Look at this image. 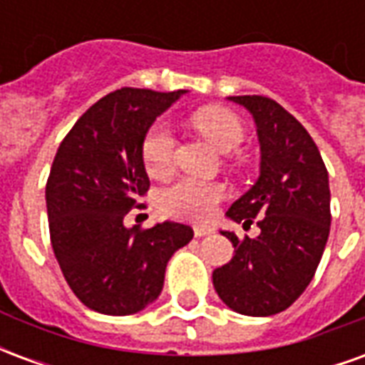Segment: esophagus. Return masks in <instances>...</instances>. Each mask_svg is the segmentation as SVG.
Segmentation results:
<instances>
[{
    "label": "esophagus",
    "instance_id": "esophagus-1",
    "mask_svg": "<svg viewBox=\"0 0 365 365\" xmlns=\"http://www.w3.org/2000/svg\"><path fill=\"white\" fill-rule=\"evenodd\" d=\"M193 232H195V237H209V235H213V229L207 225H197V227H193Z\"/></svg>",
    "mask_w": 365,
    "mask_h": 365
}]
</instances>
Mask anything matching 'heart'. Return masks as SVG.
Listing matches in <instances>:
<instances>
[{"label": "heart", "instance_id": "b5f03b06", "mask_svg": "<svg viewBox=\"0 0 365 365\" xmlns=\"http://www.w3.org/2000/svg\"><path fill=\"white\" fill-rule=\"evenodd\" d=\"M193 125L215 148L230 152L245 143V125L237 115L222 107H205L193 115ZM175 138L166 123H154L143 138V162L152 178H164L174 166ZM225 197V187L217 182L182 178L160 193V205L172 217L203 221L215 213Z\"/></svg>", "mask_w": 365, "mask_h": 365}]
</instances>
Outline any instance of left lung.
<instances>
[{"mask_svg": "<svg viewBox=\"0 0 365 365\" xmlns=\"http://www.w3.org/2000/svg\"><path fill=\"white\" fill-rule=\"evenodd\" d=\"M256 123L260 178L227 217L256 238L222 235L235 246L229 264L213 272L215 291L232 311L248 317L282 313L307 289L330 232L329 172L317 144L291 113L264 96H232Z\"/></svg>", "mask_w": 365, "mask_h": 365, "instance_id": "8db88e82", "label": "left lung"}]
</instances>
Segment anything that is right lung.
<instances>
[{
	"instance_id": "right-lung-1",
	"label": "right lung",
	"mask_w": 365,
	"mask_h": 365,
	"mask_svg": "<svg viewBox=\"0 0 365 365\" xmlns=\"http://www.w3.org/2000/svg\"><path fill=\"white\" fill-rule=\"evenodd\" d=\"M185 90L120 88L83 113L60 143L46 182L54 256L70 289L103 314H135L156 301L168 260L193 238L182 222L125 227L150 187L143 138Z\"/></svg>"
}]
</instances>
